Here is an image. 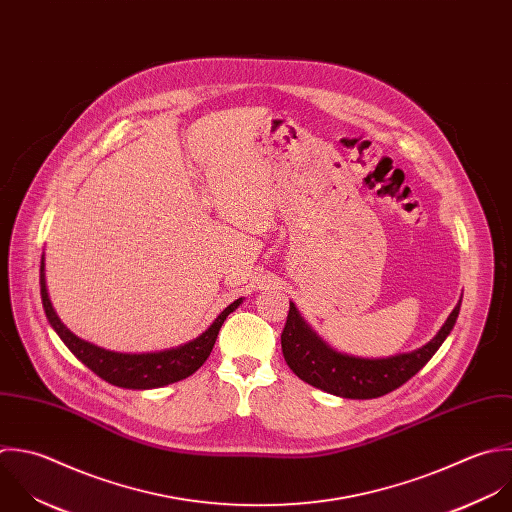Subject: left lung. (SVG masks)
Masks as SVG:
<instances>
[{
	"instance_id": "1",
	"label": "left lung",
	"mask_w": 512,
	"mask_h": 512,
	"mask_svg": "<svg viewBox=\"0 0 512 512\" xmlns=\"http://www.w3.org/2000/svg\"><path fill=\"white\" fill-rule=\"evenodd\" d=\"M461 303L463 295L439 333L427 345L411 353L379 359L355 357L333 349L301 317L295 303H289L291 307L281 335L283 357L289 369L301 381L325 393L343 399H377L405 385L431 361V357L451 335L461 311Z\"/></svg>"
}]
</instances>
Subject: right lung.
<instances>
[{
	"mask_svg": "<svg viewBox=\"0 0 512 512\" xmlns=\"http://www.w3.org/2000/svg\"><path fill=\"white\" fill-rule=\"evenodd\" d=\"M39 287H41V303H43L45 317L53 327V331L59 335V339L65 343V347L103 381L121 389H137V391L159 389L193 375L211 355L219 329L229 317V313H233L243 303V297L233 301L227 309L221 311V315L209 325L207 331H203L197 339L185 345L165 349V351H155V353H117V351H109L79 339L61 323V319L57 317L49 301V293L45 285V255H41Z\"/></svg>",
	"mask_w": 512,
	"mask_h": 512,
	"instance_id": "1",
	"label": "right lung"
}]
</instances>
